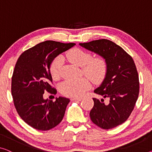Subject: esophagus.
I'll return each instance as SVG.
<instances>
[{
  "label": "esophagus",
  "instance_id": "34e87169",
  "mask_svg": "<svg viewBox=\"0 0 152 152\" xmlns=\"http://www.w3.org/2000/svg\"><path fill=\"white\" fill-rule=\"evenodd\" d=\"M71 100H74V101H81V98H73V99H71Z\"/></svg>",
  "mask_w": 152,
  "mask_h": 152
}]
</instances>
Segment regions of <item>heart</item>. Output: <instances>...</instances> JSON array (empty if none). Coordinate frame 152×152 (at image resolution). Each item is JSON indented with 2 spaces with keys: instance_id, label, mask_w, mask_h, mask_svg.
I'll list each match as a JSON object with an SVG mask.
<instances>
[{
  "instance_id": "1",
  "label": "heart",
  "mask_w": 152,
  "mask_h": 152,
  "mask_svg": "<svg viewBox=\"0 0 152 152\" xmlns=\"http://www.w3.org/2000/svg\"><path fill=\"white\" fill-rule=\"evenodd\" d=\"M69 60L74 64L81 66L83 73L94 83H100L105 77L107 64L103 57L92 58L91 53L80 48H74L67 53ZM63 58L59 56L51 63L50 73L52 78L57 79L61 74ZM90 87V81L86 77L75 80L68 79L60 85V91L68 97H79Z\"/></svg>"
}]
</instances>
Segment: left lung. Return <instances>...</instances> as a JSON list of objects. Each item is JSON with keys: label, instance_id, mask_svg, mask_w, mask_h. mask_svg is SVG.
<instances>
[{"label": "left lung", "instance_id": "left-lung-1", "mask_svg": "<svg viewBox=\"0 0 152 152\" xmlns=\"http://www.w3.org/2000/svg\"><path fill=\"white\" fill-rule=\"evenodd\" d=\"M105 59L107 71L103 81L94 92L109 99V104L94 98L91 120L102 129H111L126 121L134 109L139 93L138 72L132 58L107 39L79 43Z\"/></svg>", "mask_w": 152, "mask_h": 152}]
</instances>
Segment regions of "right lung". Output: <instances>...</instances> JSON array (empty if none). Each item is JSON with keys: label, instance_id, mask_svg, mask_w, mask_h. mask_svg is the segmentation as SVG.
<instances>
[{"label": "right lung", "instance_id": "1", "mask_svg": "<svg viewBox=\"0 0 152 152\" xmlns=\"http://www.w3.org/2000/svg\"><path fill=\"white\" fill-rule=\"evenodd\" d=\"M75 45L46 41L26 50L18 59L11 79V94L20 118L33 128L48 130L62 120L70 100L60 96L52 101L44 99L43 94L46 91L57 93L50 85L51 63Z\"/></svg>", "mask_w": 152, "mask_h": 152}]
</instances>
